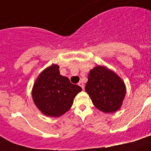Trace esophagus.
<instances>
[{"label": "esophagus", "mask_w": 151, "mask_h": 151, "mask_svg": "<svg viewBox=\"0 0 151 151\" xmlns=\"http://www.w3.org/2000/svg\"><path fill=\"white\" fill-rule=\"evenodd\" d=\"M78 86H80L82 87V89H84L85 86H84V84H83V82H79V83H78Z\"/></svg>", "instance_id": "obj_1"}]
</instances>
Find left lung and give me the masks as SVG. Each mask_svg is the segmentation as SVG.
Here are the masks:
<instances>
[{
  "label": "left lung",
  "mask_w": 151,
  "mask_h": 151,
  "mask_svg": "<svg viewBox=\"0 0 151 151\" xmlns=\"http://www.w3.org/2000/svg\"><path fill=\"white\" fill-rule=\"evenodd\" d=\"M85 90L97 109L110 113L120 109L127 89L116 73L104 65H97L89 71Z\"/></svg>",
  "instance_id": "8db88e82"
}]
</instances>
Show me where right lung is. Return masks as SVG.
Wrapping results in <instances>:
<instances>
[{"label":"right lung","mask_w":151,"mask_h":151,"mask_svg":"<svg viewBox=\"0 0 151 151\" xmlns=\"http://www.w3.org/2000/svg\"><path fill=\"white\" fill-rule=\"evenodd\" d=\"M82 90L79 86L72 84L67 77L60 75L59 66L53 64L40 73L32 95L35 106L44 115L58 117L70 109L74 98Z\"/></svg>","instance_id":"right-lung-1"}]
</instances>
